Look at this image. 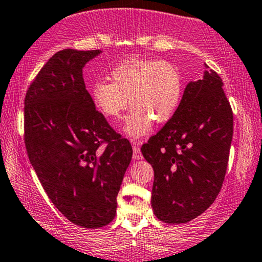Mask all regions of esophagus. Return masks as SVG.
<instances>
[{
	"mask_svg": "<svg viewBox=\"0 0 262 262\" xmlns=\"http://www.w3.org/2000/svg\"><path fill=\"white\" fill-rule=\"evenodd\" d=\"M143 158L140 148L137 144H133V159L134 160H140Z\"/></svg>",
	"mask_w": 262,
	"mask_h": 262,
	"instance_id": "esophagus-1",
	"label": "esophagus"
}]
</instances>
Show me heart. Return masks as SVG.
Masks as SVG:
<instances>
[{
    "instance_id": "1",
    "label": "heart",
    "mask_w": 262,
    "mask_h": 262,
    "mask_svg": "<svg viewBox=\"0 0 262 262\" xmlns=\"http://www.w3.org/2000/svg\"><path fill=\"white\" fill-rule=\"evenodd\" d=\"M111 79L112 82L97 80L92 85V99L100 113L111 120L119 119L129 103L133 105L123 126L130 139L146 136L154 120H170L182 102L183 76L170 62L129 58L113 68Z\"/></svg>"
}]
</instances>
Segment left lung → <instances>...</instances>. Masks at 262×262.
Masks as SVG:
<instances>
[{
  "label": "left lung",
  "mask_w": 262,
  "mask_h": 262,
  "mask_svg": "<svg viewBox=\"0 0 262 262\" xmlns=\"http://www.w3.org/2000/svg\"><path fill=\"white\" fill-rule=\"evenodd\" d=\"M223 85L216 72L204 71L188 83L174 117L142 146L154 169L151 206L164 223L198 217L223 186L234 132Z\"/></svg>",
  "instance_id": "1"
}]
</instances>
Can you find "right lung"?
<instances>
[{
  "mask_svg": "<svg viewBox=\"0 0 262 262\" xmlns=\"http://www.w3.org/2000/svg\"><path fill=\"white\" fill-rule=\"evenodd\" d=\"M100 53L57 52L25 98L30 162L54 206L85 229L116 217L117 195L133 155L129 140L111 128L85 89L83 68Z\"/></svg>",
  "mask_w": 262,
  "mask_h": 262,
  "instance_id": "obj_1",
  "label": "right lung"
}]
</instances>
